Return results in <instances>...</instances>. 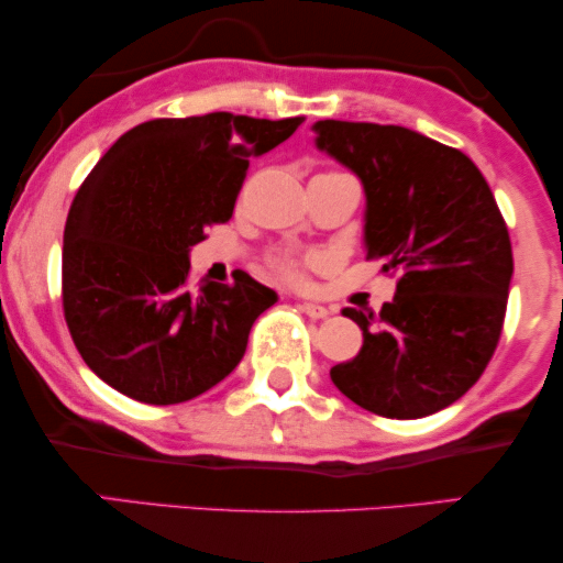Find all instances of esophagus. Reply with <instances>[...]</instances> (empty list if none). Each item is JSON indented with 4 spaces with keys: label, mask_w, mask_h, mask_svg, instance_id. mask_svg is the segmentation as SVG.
<instances>
[{
    "label": "esophagus",
    "mask_w": 563,
    "mask_h": 563,
    "mask_svg": "<svg viewBox=\"0 0 563 563\" xmlns=\"http://www.w3.org/2000/svg\"><path fill=\"white\" fill-rule=\"evenodd\" d=\"M299 310H302L307 318H312V320H322V318H328V314H330L328 307H322L318 302H302V305H299Z\"/></svg>",
    "instance_id": "obj_1"
}]
</instances>
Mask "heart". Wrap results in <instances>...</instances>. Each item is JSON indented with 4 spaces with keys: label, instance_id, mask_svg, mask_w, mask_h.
<instances>
[{
    "label": "heart",
    "instance_id": "1",
    "mask_svg": "<svg viewBox=\"0 0 563 563\" xmlns=\"http://www.w3.org/2000/svg\"><path fill=\"white\" fill-rule=\"evenodd\" d=\"M272 266L284 276V279H289V282L302 279V261L295 256H276L272 261Z\"/></svg>",
    "mask_w": 563,
    "mask_h": 563
}]
</instances>
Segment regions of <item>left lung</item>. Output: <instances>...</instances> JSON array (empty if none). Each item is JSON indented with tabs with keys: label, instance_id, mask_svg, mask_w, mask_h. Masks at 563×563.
Masks as SVG:
<instances>
[{
	"label": "left lung",
	"instance_id": "1",
	"mask_svg": "<svg viewBox=\"0 0 563 563\" xmlns=\"http://www.w3.org/2000/svg\"><path fill=\"white\" fill-rule=\"evenodd\" d=\"M312 133L364 187L366 258L402 274L379 314L345 307L364 345L330 379L382 418H426L474 387L503 333L512 245L495 195L472 158L418 130L318 120Z\"/></svg>",
	"mask_w": 563,
	"mask_h": 563
}]
</instances>
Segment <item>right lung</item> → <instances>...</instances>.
<instances>
[{"label": "right lung", "mask_w": 563, "mask_h": 563, "mask_svg": "<svg viewBox=\"0 0 563 563\" xmlns=\"http://www.w3.org/2000/svg\"><path fill=\"white\" fill-rule=\"evenodd\" d=\"M302 118L210 112L120 135L76 191L64 230V312L81 358L145 405L202 395L241 364L279 295L233 274L189 284V251L233 214L251 158Z\"/></svg>", "instance_id": "1"}]
</instances>
